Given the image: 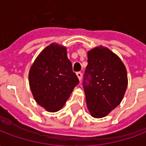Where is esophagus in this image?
<instances>
[{
    "instance_id": "obj_1",
    "label": "esophagus",
    "mask_w": 146,
    "mask_h": 146,
    "mask_svg": "<svg viewBox=\"0 0 146 146\" xmlns=\"http://www.w3.org/2000/svg\"><path fill=\"white\" fill-rule=\"evenodd\" d=\"M76 76H77V77H78V79H79L80 81V80H82V73H80V72H78V73H76Z\"/></svg>"
}]
</instances>
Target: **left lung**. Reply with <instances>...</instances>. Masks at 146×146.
I'll return each instance as SVG.
<instances>
[{
  "label": "left lung",
  "instance_id": "1",
  "mask_svg": "<svg viewBox=\"0 0 146 146\" xmlns=\"http://www.w3.org/2000/svg\"><path fill=\"white\" fill-rule=\"evenodd\" d=\"M88 62L83 83L87 107L92 116L102 118L123 100L127 70L118 55L102 45L88 51Z\"/></svg>",
  "mask_w": 146,
  "mask_h": 146
}]
</instances>
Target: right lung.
<instances>
[{"label": "right lung", "mask_w": 146, "mask_h": 146, "mask_svg": "<svg viewBox=\"0 0 146 146\" xmlns=\"http://www.w3.org/2000/svg\"><path fill=\"white\" fill-rule=\"evenodd\" d=\"M29 84L36 103L48 112H57L79 84L66 48L52 43L38 54L29 71Z\"/></svg>", "instance_id": "right-lung-1"}]
</instances>
